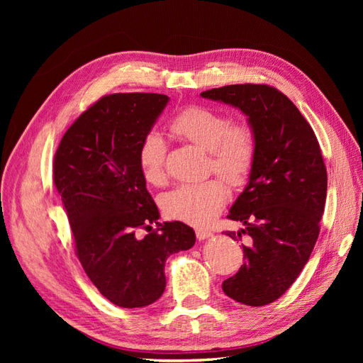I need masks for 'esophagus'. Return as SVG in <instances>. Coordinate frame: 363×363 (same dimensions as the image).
Wrapping results in <instances>:
<instances>
[{"instance_id": "1", "label": "esophagus", "mask_w": 363, "mask_h": 363, "mask_svg": "<svg viewBox=\"0 0 363 363\" xmlns=\"http://www.w3.org/2000/svg\"><path fill=\"white\" fill-rule=\"evenodd\" d=\"M212 235H213V233L208 232V230H203V228L196 230V239H199V240H204V239H207V238H211Z\"/></svg>"}]
</instances>
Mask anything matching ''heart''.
<instances>
[{
    "instance_id": "1",
    "label": "heart",
    "mask_w": 363,
    "mask_h": 363,
    "mask_svg": "<svg viewBox=\"0 0 363 363\" xmlns=\"http://www.w3.org/2000/svg\"><path fill=\"white\" fill-rule=\"evenodd\" d=\"M172 133L208 151L211 168L232 188L244 186L255 167L257 139L247 121H235L204 106H186L169 123ZM167 140L148 131L140 142L139 163L144 179L155 186L167 182ZM227 201V189L219 179L183 183L160 196L163 213L192 225L211 224Z\"/></svg>"
}]
</instances>
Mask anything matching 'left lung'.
I'll return each mask as SVG.
<instances>
[{"label":"left lung","instance_id":"left-lung-1","mask_svg":"<svg viewBox=\"0 0 363 363\" xmlns=\"http://www.w3.org/2000/svg\"><path fill=\"white\" fill-rule=\"evenodd\" d=\"M203 98L239 108L256 131L255 167L228 218L242 223L244 265L223 281L230 298L265 306L289 289L311 257L320 235L327 171L312 127L276 87L230 84Z\"/></svg>","mask_w":363,"mask_h":363}]
</instances>
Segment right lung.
<instances>
[{
  "mask_svg": "<svg viewBox=\"0 0 363 363\" xmlns=\"http://www.w3.org/2000/svg\"><path fill=\"white\" fill-rule=\"evenodd\" d=\"M168 101L162 94L106 95L68 128L54 156L77 257L101 295L127 309L157 301L167 286L164 262L195 244L189 225L157 223L139 163L140 142ZM155 222L156 233L135 236Z\"/></svg>",
  "mask_w": 363,
  "mask_h": 363,
  "instance_id": "obj_1",
  "label": "right lung"
}]
</instances>
